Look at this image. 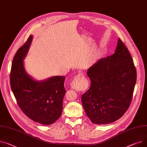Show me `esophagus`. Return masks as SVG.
Returning a JSON list of instances; mask_svg holds the SVG:
<instances>
[{
  "label": "esophagus",
  "instance_id": "obj_1",
  "mask_svg": "<svg viewBox=\"0 0 147 147\" xmlns=\"http://www.w3.org/2000/svg\"><path fill=\"white\" fill-rule=\"evenodd\" d=\"M84 76L80 74H79L74 77L73 80L70 84L71 89L75 90H80L82 88V83L81 80L84 79Z\"/></svg>",
  "mask_w": 147,
  "mask_h": 147
}]
</instances>
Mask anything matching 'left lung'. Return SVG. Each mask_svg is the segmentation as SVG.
I'll return each mask as SVG.
<instances>
[{"label": "left lung", "mask_w": 147, "mask_h": 147, "mask_svg": "<svg viewBox=\"0 0 147 147\" xmlns=\"http://www.w3.org/2000/svg\"><path fill=\"white\" fill-rule=\"evenodd\" d=\"M91 84L83 93L84 111L95 124H108L119 119L131 104L136 71L132 58L119 38L115 53L99 60L87 70Z\"/></svg>", "instance_id": "obj_1"}]
</instances>
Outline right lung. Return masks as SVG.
<instances>
[{
	"label": "right lung",
	"mask_w": 147,
	"mask_h": 147,
	"mask_svg": "<svg viewBox=\"0 0 147 147\" xmlns=\"http://www.w3.org/2000/svg\"><path fill=\"white\" fill-rule=\"evenodd\" d=\"M33 36L19 48L12 61L10 74L11 89L22 111L34 122L51 125L60 118L65 90L64 76H53L38 81L25 71L24 60Z\"/></svg>",
	"instance_id": "1"
}]
</instances>
